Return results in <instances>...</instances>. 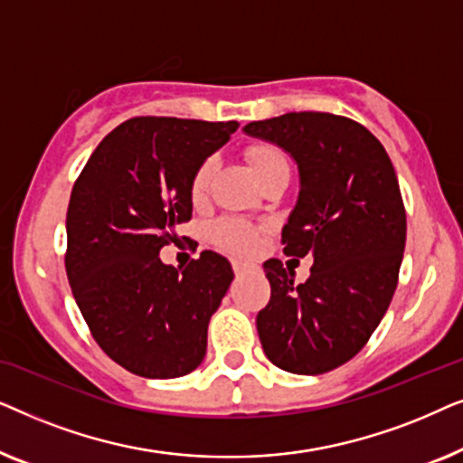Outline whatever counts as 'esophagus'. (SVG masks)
Returning a JSON list of instances; mask_svg holds the SVG:
<instances>
[{
  "mask_svg": "<svg viewBox=\"0 0 463 463\" xmlns=\"http://www.w3.org/2000/svg\"><path fill=\"white\" fill-rule=\"evenodd\" d=\"M250 265L249 263H244V261H240V259H236V261H233V271H236V274L240 276V274H244L246 269H249Z\"/></svg>",
  "mask_w": 463,
  "mask_h": 463,
  "instance_id": "1",
  "label": "esophagus"
}]
</instances>
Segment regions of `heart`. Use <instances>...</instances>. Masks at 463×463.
I'll list each match as a JSON object with an SVG mask.
<instances>
[{
    "mask_svg": "<svg viewBox=\"0 0 463 463\" xmlns=\"http://www.w3.org/2000/svg\"><path fill=\"white\" fill-rule=\"evenodd\" d=\"M249 156V162L252 170H255L257 179L261 181L265 175L269 173L271 168L280 166V164H287L284 156L271 145H252V147L246 151ZM217 173V160L214 157H208L200 164V168L195 170L194 181H192V198L194 202L204 200L208 194V187H211L213 176ZM211 236L214 242L223 249L238 252V255H246L257 246V230L244 221L238 219H221L211 227Z\"/></svg>",
    "mask_w": 463,
    "mask_h": 463,
    "instance_id": "b5f03b06",
    "label": "heart"
}]
</instances>
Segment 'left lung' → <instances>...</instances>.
Listing matches in <instances>:
<instances>
[{"mask_svg": "<svg viewBox=\"0 0 463 463\" xmlns=\"http://www.w3.org/2000/svg\"><path fill=\"white\" fill-rule=\"evenodd\" d=\"M242 130L297 164L282 242L287 255L314 259L299 287L278 259L263 263L271 299L257 316L259 339L278 369L320 375L363 350L394 297L407 240L394 166L364 126L333 113H284Z\"/></svg>", "mask_w": 463, "mask_h": 463, "instance_id": "1", "label": "left lung"}]
</instances>
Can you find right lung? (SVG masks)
<instances>
[{"label":"right lung","instance_id":"obj_1","mask_svg":"<svg viewBox=\"0 0 463 463\" xmlns=\"http://www.w3.org/2000/svg\"><path fill=\"white\" fill-rule=\"evenodd\" d=\"M238 122L132 118L113 128L75 181L65 268L103 352L149 379L198 369L208 322L233 280L232 263L204 250L176 269L160 259L192 219V181Z\"/></svg>","mask_w":463,"mask_h":463}]
</instances>
